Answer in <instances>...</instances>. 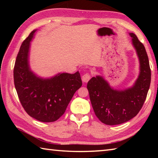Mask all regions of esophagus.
<instances>
[{
	"mask_svg": "<svg viewBox=\"0 0 158 158\" xmlns=\"http://www.w3.org/2000/svg\"><path fill=\"white\" fill-rule=\"evenodd\" d=\"M90 79V74L89 73H85L82 76V81L85 83L89 81Z\"/></svg>",
	"mask_w": 158,
	"mask_h": 158,
	"instance_id": "esophagus-1",
	"label": "esophagus"
}]
</instances>
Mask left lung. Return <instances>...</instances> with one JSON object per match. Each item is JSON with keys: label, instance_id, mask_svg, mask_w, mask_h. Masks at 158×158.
Returning a JSON list of instances; mask_svg holds the SVG:
<instances>
[{"label": "left lung", "instance_id": "1", "mask_svg": "<svg viewBox=\"0 0 158 158\" xmlns=\"http://www.w3.org/2000/svg\"><path fill=\"white\" fill-rule=\"evenodd\" d=\"M130 35L140 64V73L133 86L123 90L114 89L101 76L92 77L87 84L96 116L108 125L123 123L137 116L151 84V68L145 47L135 34L130 33Z\"/></svg>", "mask_w": 158, "mask_h": 158}]
</instances>
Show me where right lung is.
I'll return each mask as SVG.
<instances>
[{"label":"right lung","mask_w":158,"mask_h":158,"mask_svg":"<svg viewBox=\"0 0 158 158\" xmlns=\"http://www.w3.org/2000/svg\"><path fill=\"white\" fill-rule=\"evenodd\" d=\"M36 31L31 32L20 47L14 68L15 85L21 105L29 116L41 122H53L65 113L82 81L78 71L43 79L31 70L29 50Z\"/></svg>","instance_id":"1"}]
</instances>
